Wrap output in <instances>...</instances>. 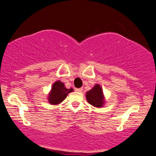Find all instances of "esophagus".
Listing matches in <instances>:
<instances>
[{
    "label": "esophagus",
    "mask_w": 156,
    "mask_h": 156,
    "mask_svg": "<svg viewBox=\"0 0 156 156\" xmlns=\"http://www.w3.org/2000/svg\"><path fill=\"white\" fill-rule=\"evenodd\" d=\"M83 88H79V89H76V91L78 92H83Z\"/></svg>",
    "instance_id": "obj_1"
}]
</instances>
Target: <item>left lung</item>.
<instances>
[{
    "mask_svg": "<svg viewBox=\"0 0 156 156\" xmlns=\"http://www.w3.org/2000/svg\"><path fill=\"white\" fill-rule=\"evenodd\" d=\"M86 98L88 103L95 108H102L105 104L103 89L99 84H95L92 89L87 91Z\"/></svg>",
    "mask_w": 156,
    "mask_h": 156,
    "instance_id": "obj_1",
    "label": "left lung"
}]
</instances>
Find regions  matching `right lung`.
I'll return each instance as SVG.
<instances>
[{"label": "right lung", "instance_id": "add662e5", "mask_svg": "<svg viewBox=\"0 0 156 156\" xmlns=\"http://www.w3.org/2000/svg\"><path fill=\"white\" fill-rule=\"evenodd\" d=\"M73 91V89H67L64 83L58 80L52 85L51 89L48 95V101L53 105H59L67 98V95Z\"/></svg>", "mask_w": 156, "mask_h": 156}]
</instances>
